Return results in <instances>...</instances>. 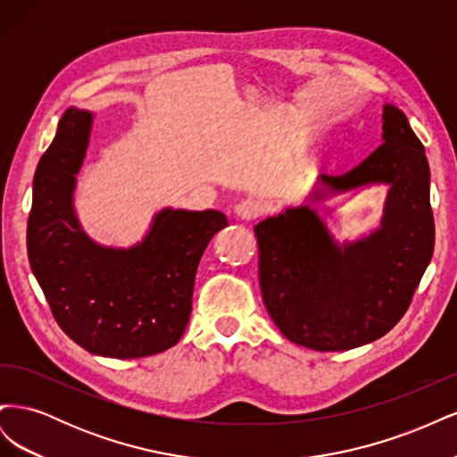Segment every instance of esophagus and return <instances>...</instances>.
I'll use <instances>...</instances> for the list:
<instances>
[{
    "label": "esophagus",
    "instance_id": "obj_1",
    "mask_svg": "<svg viewBox=\"0 0 457 457\" xmlns=\"http://www.w3.org/2000/svg\"><path fill=\"white\" fill-rule=\"evenodd\" d=\"M234 215L242 220H252L261 213V205L253 200H242L237 205H234Z\"/></svg>",
    "mask_w": 457,
    "mask_h": 457
}]
</instances>
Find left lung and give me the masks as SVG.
I'll return each instance as SVG.
<instances>
[{
	"instance_id": "8db88e82",
	"label": "left lung",
	"mask_w": 457,
	"mask_h": 457,
	"mask_svg": "<svg viewBox=\"0 0 457 457\" xmlns=\"http://www.w3.org/2000/svg\"><path fill=\"white\" fill-rule=\"evenodd\" d=\"M383 145L341 177L320 175L307 198L259 220V284L282 334L314 351H349L404 316L435 250L421 141L404 112L383 104ZM390 187L378 229L339 243L318 211L366 187ZM332 206L327 209H333Z\"/></svg>"
}]
</instances>
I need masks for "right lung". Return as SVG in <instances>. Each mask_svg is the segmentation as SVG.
Returning a JSON list of instances; mask_svg holds the SVG:
<instances>
[{
	"mask_svg": "<svg viewBox=\"0 0 457 457\" xmlns=\"http://www.w3.org/2000/svg\"><path fill=\"white\" fill-rule=\"evenodd\" d=\"M95 114L71 106L34 175L26 230L30 267L64 334L96 356L141 358L181 339L198 262L225 213L162 207L143 240L103 245L81 227L74 196Z\"/></svg>",
	"mask_w": 457,
	"mask_h": 457,
	"instance_id": "add662e5",
	"label": "right lung"
}]
</instances>
